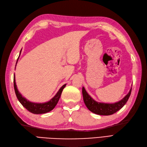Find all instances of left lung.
Listing matches in <instances>:
<instances>
[{
  "mask_svg": "<svg viewBox=\"0 0 147 147\" xmlns=\"http://www.w3.org/2000/svg\"><path fill=\"white\" fill-rule=\"evenodd\" d=\"M131 90L132 88H131L129 92H128V94L123 99L113 104H107L103 103V102H98L94 100L88 94L84 87L82 88V93L84 104H85L86 107L91 112L100 115H110L118 112L126 104L129 98Z\"/></svg>",
  "mask_w": 147,
  "mask_h": 147,
  "instance_id": "8db88e82",
  "label": "left lung"
}]
</instances>
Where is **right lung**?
Masks as SVG:
<instances>
[{
	"mask_svg": "<svg viewBox=\"0 0 147 147\" xmlns=\"http://www.w3.org/2000/svg\"><path fill=\"white\" fill-rule=\"evenodd\" d=\"M21 50L20 51V55L21 54ZM18 60V58L17 59L16 65L17 64ZM13 83H14V89H15V94L18 99L20 103L24 107H25L26 109H27L29 112L32 113L34 114L45 113L50 112L51 110H52L53 109H54L55 107V106L56 105V104H57V102L59 101V99L61 97V93L63 92V89L66 86V84H64V85L59 89V90L57 91L56 94L48 102H45V103H35V102L29 101L28 99H26L25 97H23V96L20 94V92L18 91V90L17 89V86L15 82V77H14V78H13Z\"/></svg>",
	"mask_w": 147,
	"mask_h": 147,
	"instance_id": "right-lung-1",
	"label": "right lung"
}]
</instances>
